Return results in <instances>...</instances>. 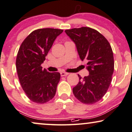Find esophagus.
Here are the masks:
<instances>
[{"mask_svg":"<svg viewBox=\"0 0 132 132\" xmlns=\"http://www.w3.org/2000/svg\"><path fill=\"white\" fill-rule=\"evenodd\" d=\"M61 74V76H66V75H68V74H69V73L68 72H61L60 73Z\"/></svg>","mask_w":132,"mask_h":132,"instance_id":"34e87169","label":"esophagus"}]
</instances>
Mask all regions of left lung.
<instances>
[{"label":"left lung","instance_id":"8db88e82","mask_svg":"<svg viewBox=\"0 0 132 132\" xmlns=\"http://www.w3.org/2000/svg\"><path fill=\"white\" fill-rule=\"evenodd\" d=\"M76 45L81 60L87 61L89 75L81 78L73 88L75 98L82 103L99 101L108 91L114 71V59L108 40L95 29L89 27L65 30Z\"/></svg>","mask_w":132,"mask_h":132}]
</instances>
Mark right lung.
Wrapping results in <instances>:
<instances>
[{
	"instance_id": "add662e5",
	"label": "right lung",
	"mask_w": 132,
	"mask_h": 132,
	"mask_svg": "<svg viewBox=\"0 0 132 132\" xmlns=\"http://www.w3.org/2000/svg\"><path fill=\"white\" fill-rule=\"evenodd\" d=\"M63 29L42 28L32 31L21 44L16 58L19 81L27 97L38 104L55 96L60 79L59 72H49L41 64Z\"/></svg>"
}]
</instances>
